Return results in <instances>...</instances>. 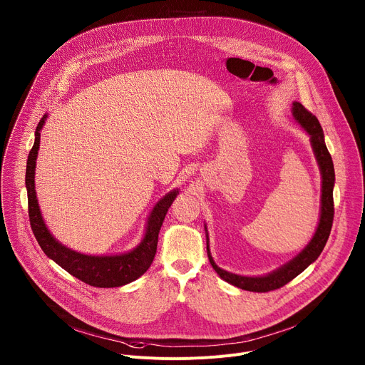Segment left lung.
Returning <instances> with one entry per match:
<instances>
[{"instance_id": "left-lung-1", "label": "left lung", "mask_w": 365, "mask_h": 365, "mask_svg": "<svg viewBox=\"0 0 365 365\" xmlns=\"http://www.w3.org/2000/svg\"><path fill=\"white\" fill-rule=\"evenodd\" d=\"M292 115L293 120L304 130V133L310 138V145L314 150L315 159L319 166L321 178H322V189H321V212H319V222L317 227V231L312 237V240L306 244V247L293 257L290 262L280 266L279 269L273 270L272 273H267L264 276H241L231 272H227L217 266L214 258L210 251V235H207V230L205 225L206 232V251L210 263L212 264L214 270L218 273V276L228 282L232 286H237L242 290L248 292H270L280 289L282 286L287 284L290 280H293L296 276H299L304 269H307L312 263L317 262V258L321 255L329 234L332 228L334 221V185H335V170L332 158L327 148L324 130L318 121V118L309 113L300 102H293L292 107Z\"/></svg>"}]
</instances>
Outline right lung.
Listing matches in <instances>:
<instances>
[{
    "mask_svg": "<svg viewBox=\"0 0 365 365\" xmlns=\"http://www.w3.org/2000/svg\"><path fill=\"white\" fill-rule=\"evenodd\" d=\"M47 120V114L43 115L40 123L37 124L34 133V144L29 153L27 159V169H26V187H27V197H29V217L33 234L44 251V254L53 259L56 264H59L63 270H66L73 277L82 280L83 283L93 286V287H120L137 280L143 276L148 267L151 266L155 250H158L159 232L165 217L169 211L170 205L179 195V189H173L166 193L159 202L154 205L151 210L144 235L140 244L127 251L120 254H110V255H91L78 252L61 241H58L51 232L48 231L38 206L37 195H36V160L38 154L40 145V131Z\"/></svg>",
    "mask_w": 365,
    "mask_h": 365,
    "instance_id": "right-lung-1",
    "label": "right lung"
}]
</instances>
